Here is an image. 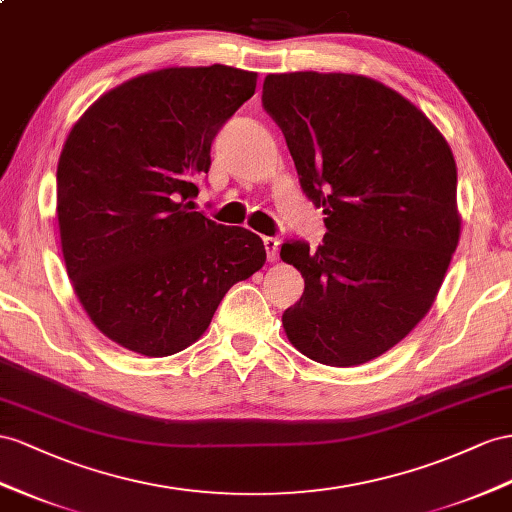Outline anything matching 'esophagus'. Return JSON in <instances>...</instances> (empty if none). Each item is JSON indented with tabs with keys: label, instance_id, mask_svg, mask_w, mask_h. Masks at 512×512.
<instances>
[{
	"label": "esophagus",
	"instance_id": "34e87169",
	"mask_svg": "<svg viewBox=\"0 0 512 512\" xmlns=\"http://www.w3.org/2000/svg\"><path fill=\"white\" fill-rule=\"evenodd\" d=\"M264 246H266V253H268V259L274 261L279 257V240L277 238H264Z\"/></svg>",
	"mask_w": 512,
	"mask_h": 512
}]
</instances>
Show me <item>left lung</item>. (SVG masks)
Segmentation results:
<instances>
[{
	"label": "left lung",
	"instance_id": "1",
	"mask_svg": "<svg viewBox=\"0 0 512 512\" xmlns=\"http://www.w3.org/2000/svg\"><path fill=\"white\" fill-rule=\"evenodd\" d=\"M261 106L326 225L318 248L281 244V259L305 279L283 329L333 368L381 357L426 316L456 251L448 142L411 101L361 75H268Z\"/></svg>",
	"mask_w": 512,
	"mask_h": 512
}]
</instances>
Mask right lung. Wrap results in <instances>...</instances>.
I'll list each match as a JSON object with an SVG mask.
<instances>
[{
  "label": "right lung",
  "mask_w": 512,
  "mask_h": 512,
  "mask_svg": "<svg viewBox=\"0 0 512 512\" xmlns=\"http://www.w3.org/2000/svg\"><path fill=\"white\" fill-rule=\"evenodd\" d=\"M255 86V73L225 64L144 73L93 103L64 142V264L90 320L127 350L188 348L264 266L259 235L192 212L212 142Z\"/></svg>",
  "instance_id": "add662e5"
}]
</instances>
